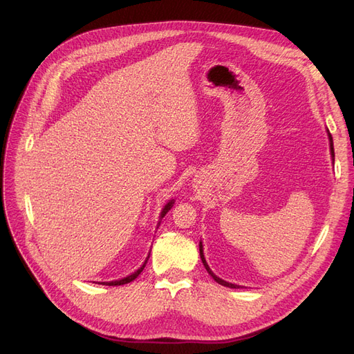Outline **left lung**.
Returning <instances> with one entry per match:
<instances>
[{
	"instance_id": "1",
	"label": "left lung",
	"mask_w": 354,
	"mask_h": 354,
	"mask_svg": "<svg viewBox=\"0 0 354 354\" xmlns=\"http://www.w3.org/2000/svg\"><path fill=\"white\" fill-rule=\"evenodd\" d=\"M329 134V133H328ZM329 145H330V156H332V159H335V153H334V142H332V137H330V134H329ZM199 254H201V260H202V263H203V266H205V269H207V272L212 276V279L216 281L217 283H220V285H223V286H227V288H239V285H234V283H229V282H226V281H223V279H220L218 276H216L212 272H211V269H209V266L207 264V261H205V257H203V248H202V242H199Z\"/></svg>"
}]
</instances>
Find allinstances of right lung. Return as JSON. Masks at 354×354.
Wrapping results in <instances>:
<instances>
[{"instance_id":"right-lung-1","label":"right lung","mask_w":354,"mask_h":354,"mask_svg":"<svg viewBox=\"0 0 354 354\" xmlns=\"http://www.w3.org/2000/svg\"><path fill=\"white\" fill-rule=\"evenodd\" d=\"M173 203H174V201H169L167 205L164 207V209H162V212H160V218H162L165 214L171 209V207H173ZM146 263H147V260L145 261V264L140 267V269L138 270H136L133 274H130V276H127V277H124V279H121V281H112V282H102V285H109V286H118V285H125V283H130L131 281H134L136 277L140 274L142 272H143V269H145V266H146Z\"/></svg>"}]
</instances>
